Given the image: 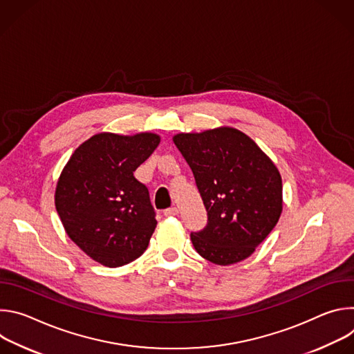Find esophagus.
Segmentation results:
<instances>
[{
    "label": "esophagus",
    "mask_w": 354,
    "mask_h": 354,
    "mask_svg": "<svg viewBox=\"0 0 354 354\" xmlns=\"http://www.w3.org/2000/svg\"><path fill=\"white\" fill-rule=\"evenodd\" d=\"M179 213V209L178 207H169L167 210H164V216L165 217H172V216H176Z\"/></svg>",
    "instance_id": "obj_1"
}]
</instances>
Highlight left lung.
<instances>
[{
	"mask_svg": "<svg viewBox=\"0 0 354 354\" xmlns=\"http://www.w3.org/2000/svg\"><path fill=\"white\" fill-rule=\"evenodd\" d=\"M174 142L207 212L206 227L190 234L197 254L221 266L246 259L281 214L277 168L254 140L231 127L176 134Z\"/></svg>",
	"mask_w": 354,
	"mask_h": 354,
	"instance_id": "left-lung-1",
	"label": "left lung"
}]
</instances>
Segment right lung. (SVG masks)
<instances>
[{"label": "right lung", "instance_id": "obj_1", "mask_svg": "<svg viewBox=\"0 0 354 354\" xmlns=\"http://www.w3.org/2000/svg\"><path fill=\"white\" fill-rule=\"evenodd\" d=\"M160 137L100 133L82 142L63 169L56 209L68 236L95 262L119 268L140 258L157 220L149 192L133 172Z\"/></svg>", "mask_w": 354, "mask_h": 354}]
</instances>
